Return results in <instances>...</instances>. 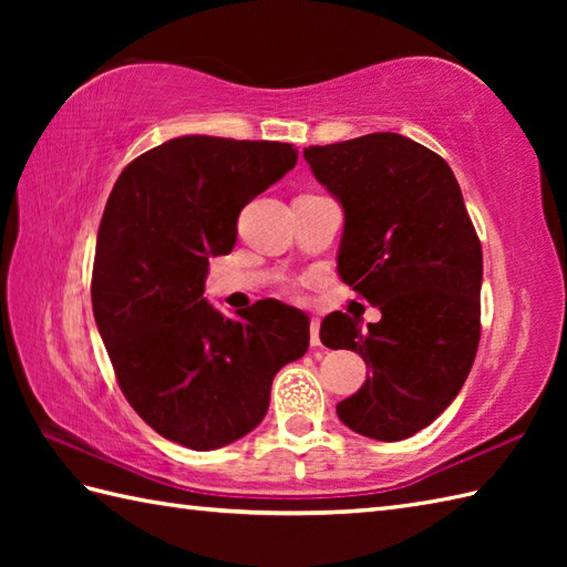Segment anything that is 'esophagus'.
<instances>
[{"label":"esophagus","instance_id":"esophagus-1","mask_svg":"<svg viewBox=\"0 0 567 567\" xmlns=\"http://www.w3.org/2000/svg\"><path fill=\"white\" fill-rule=\"evenodd\" d=\"M319 329H321V321H319V319H311V323H309V339H311V346H321V341H319Z\"/></svg>","mask_w":567,"mask_h":567}]
</instances>
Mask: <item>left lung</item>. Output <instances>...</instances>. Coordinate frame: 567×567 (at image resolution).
<instances>
[{
    "instance_id": "8db88e82",
    "label": "left lung",
    "mask_w": 567,
    "mask_h": 567,
    "mask_svg": "<svg viewBox=\"0 0 567 567\" xmlns=\"http://www.w3.org/2000/svg\"><path fill=\"white\" fill-rule=\"evenodd\" d=\"M343 207L339 275L382 319L368 331L341 311L321 343L360 353L370 375L336 414L360 436L402 441L449 406L477 353L483 248L441 155L400 134L305 148Z\"/></svg>"
}]
</instances>
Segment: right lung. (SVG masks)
<instances>
[{"mask_svg": "<svg viewBox=\"0 0 567 567\" xmlns=\"http://www.w3.org/2000/svg\"><path fill=\"white\" fill-rule=\"evenodd\" d=\"M297 163L280 141L179 136L124 167L106 202L92 311L118 388L163 439L214 451L256 429L272 378L309 348V319L258 302L238 319L204 297L238 214Z\"/></svg>", "mask_w": 567, "mask_h": 567, "instance_id": "add662e5", "label": "right lung"}]
</instances>
